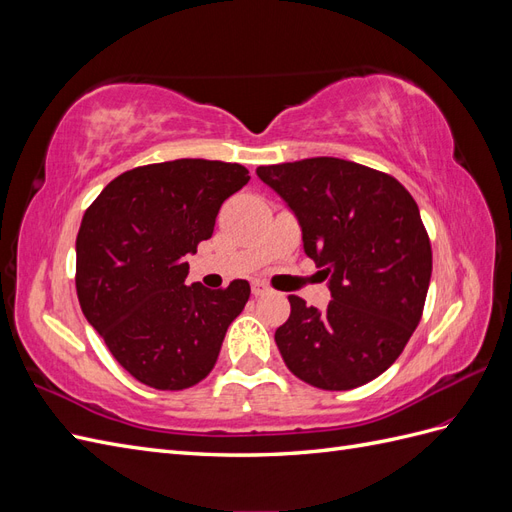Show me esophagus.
<instances>
[{"mask_svg": "<svg viewBox=\"0 0 512 512\" xmlns=\"http://www.w3.org/2000/svg\"><path fill=\"white\" fill-rule=\"evenodd\" d=\"M269 290H267V286L265 284H260V282H254L252 284V294L254 297H262V294H267Z\"/></svg>", "mask_w": 512, "mask_h": 512, "instance_id": "esophagus-1", "label": "esophagus"}]
</instances>
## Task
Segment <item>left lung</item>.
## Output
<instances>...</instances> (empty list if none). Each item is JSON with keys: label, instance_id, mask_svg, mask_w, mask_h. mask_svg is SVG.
Returning <instances> with one entry per match:
<instances>
[{"label": "left lung", "instance_id": "left-lung-1", "mask_svg": "<svg viewBox=\"0 0 512 512\" xmlns=\"http://www.w3.org/2000/svg\"><path fill=\"white\" fill-rule=\"evenodd\" d=\"M299 222L303 250L331 290L327 309L290 294L275 331L286 367L324 391L378 378L423 314L431 245L410 192L391 175L339 158L258 166Z\"/></svg>", "mask_w": 512, "mask_h": 512}]
</instances>
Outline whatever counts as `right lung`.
<instances>
[{
	"label": "right lung",
	"mask_w": 512,
	"mask_h": 512,
	"mask_svg": "<svg viewBox=\"0 0 512 512\" xmlns=\"http://www.w3.org/2000/svg\"><path fill=\"white\" fill-rule=\"evenodd\" d=\"M247 168L173 160L128 170L94 200L76 237V294L117 363L160 391L190 389L213 369L250 284H185L196 245L213 235Z\"/></svg>",
	"instance_id": "1"
}]
</instances>
